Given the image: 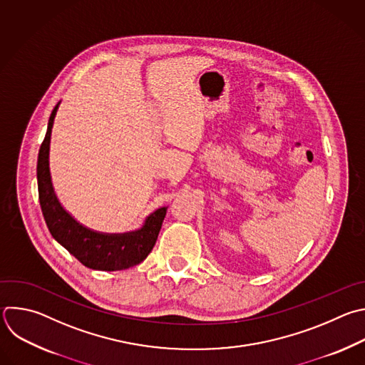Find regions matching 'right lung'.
Masks as SVG:
<instances>
[{"instance_id":"add662e5","label":"right lung","mask_w":365,"mask_h":365,"mask_svg":"<svg viewBox=\"0 0 365 365\" xmlns=\"http://www.w3.org/2000/svg\"><path fill=\"white\" fill-rule=\"evenodd\" d=\"M58 104L51 111L37 160L38 199L48 230L61 247L90 269L121 271L135 267L152 252L168 207H160L148 216L139 230L113 235L87 229L66 212L54 193L48 168L50 138Z\"/></svg>"}]
</instances>
